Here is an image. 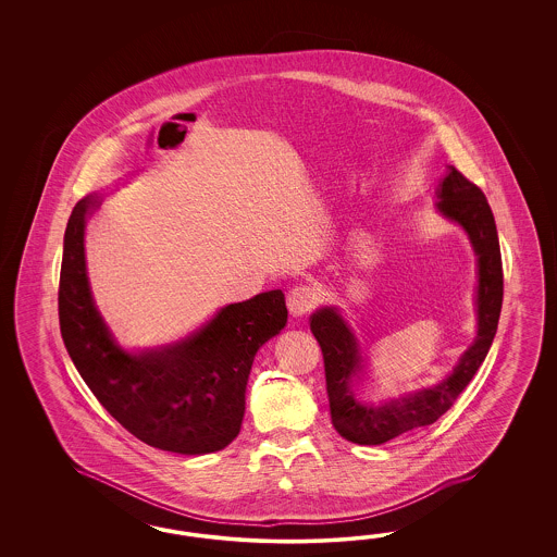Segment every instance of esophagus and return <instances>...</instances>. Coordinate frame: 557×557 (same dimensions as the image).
I'll return each mask as SVG.
<instances>
[{"instance_id": "obj_1", "label": "esophagus", "mask_w": 557, "mask_h": 557, "mask_svg": "<svg viewBox=\"0 0 557 557\" xmlns=\"http://www.w3.org/2000/svg\"><path fill=\"white\" fill-rule=\"evenodd\" d=\"M321 302V292L314 286H296L287 294V310L292 317L302 319Z\"/></svg>"}]
</instances>
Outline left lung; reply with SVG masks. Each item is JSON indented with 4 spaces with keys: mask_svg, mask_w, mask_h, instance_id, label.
Masks as SVG:
<instances>
[{
    "mask_svg": "<svg viewBox=\"0 0 557 557\" xmlns=\"http://www.w3.org/2000/svg\"><path fill=\"white\" fill-rule=\"evenodd\" d=\"M435 196V210L443 219L456 222L475 255L478 282L472 302L475 333L451 370L422 386L377 398L366 384L368 357L354 321L337 306H324L310 319V331L319 341L324 359L333 426L341 437L357 445H382L437 421L470 384L473 373L486 359L498 329L503 259L486 196L454 165H447Z\"/></svg>",
    "mask_w": 557,
    "mask_h": 557,
    "instance_id": "1",
    "label": "left lung"
}]
</instances>
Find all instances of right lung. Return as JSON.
Returning a JSON list of instances; mask_svg holds the SVG:
<instances>
[{
  "label": "right lung",
  "mask_w": 557,
  "mask_h": 557,
  "mask_svg": "<svg viewBox=\"0 0 557 557\" xmlns=\"http://www.w3.org/2000/svg\"><path fill=\"white\" fill-rule=\"evenodd\" d=\"M101 200L75 203L63 240L59 322L69 357L136 438L182 456L220 451L240 431L255 354L286 326L284 292L226 304L186 337L133 345L103 319L87 277L85 226Z\"/></svg>",
  "instance_id": "1"
}]
</instances>
